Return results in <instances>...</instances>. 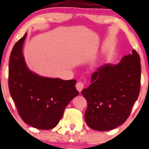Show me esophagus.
Returning <instances> with one entry per match:
<instances>
[{"label":"esophagus","mask_w":149,"mask_h":149,"mask_svg":"<svg viewBox=\"0 0 149 149\" xmlns=\"http://www.w3.org/2000/svg\"><path fill=\"white\" fill-rule=\"evenodd\" d=\"M76 89L78 90L79 92H81L82 90H83V89L84 88V83H83V82H78V83H76Z\"/></svg>","instance_id":"34e87169"}]
</instances>
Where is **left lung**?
<instances>
[{
  "instance_id": "8db88e82",
  "label": "left lung",
  "mask_w": 149,
  "mask_h": 149,
  "mask_svg": "<svg viewBox=\"0 0 149 149\" xmlns=\"http://www.w3.org/2000/svg\"><path fill=\"white\" fill-rule=\"evenodd\" d=\"M135 49L118 64L101 66L91 77V84L81 93L86 99V123L97 131H108L125 122L141 87V64Z\"/></svg>"
}]
</instances>
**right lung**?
<instances>
[{"label": "right lung", "instance_id": "add662e5", "mask_svg": "<svg viewBox=\"0 0 149 149\" xmlns=\"http://www.w3.org/2000/svg\"><path fill=\"white\" fill-rule=\"evenodd\" d=\"M24 34L10 54L8 86L19 115L26 124L40 130L57 125L68 104L78 95L76 80L42 77L26 65L22 47Z\"/></svg>", "mask_w": 149, "mask_h": 149}]
</instances>
